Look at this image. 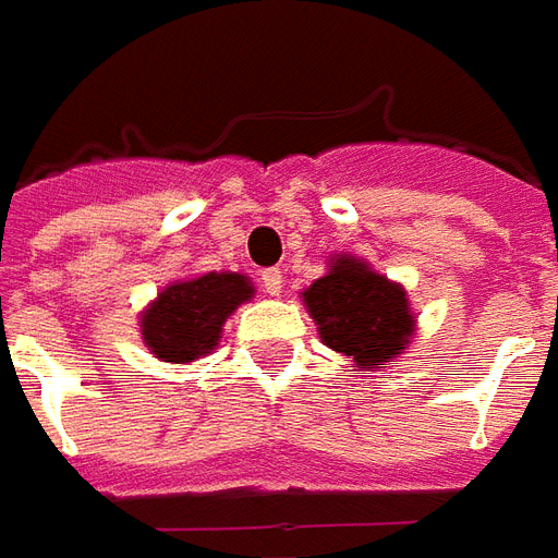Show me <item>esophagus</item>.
Wrapping results in <instances>:
<instances>
[{"label":"esophagus","instance_id":"34e87169","mask_svg":"<svg viewBox=\"0 0 558 558\" xmlns=\"http://www.w3.org/2000/svg\"><path fill=\"white\" fill-rule=\"evenodd\" d=\"M259 280H263V290H266L268 295H280V290H283V271H280V268H266Z\"/></svg>","mask_w":558,"mask_h":558}]
</instances>
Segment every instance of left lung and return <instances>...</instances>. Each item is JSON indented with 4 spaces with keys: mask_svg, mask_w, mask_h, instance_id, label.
<instances>
[{
    "mask_svg": "<svg viewBox=\"0 0 558 558\" xmlns=\"http://www.w3.org/2000/svg\"><path fill=\"white\" fill-rule=\"evenodd\" d=\"M302 299L328 350L352 355L364 371L398 359L415 331L407 290L350 254L335 256Z\"/></svg>",
    "mask_w": 558,
    "mask_h": 558,
    "instance_id": "8db88e82",
    "label": "left lung"
}]
</instances>
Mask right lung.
<instances>
[{
  "instance_id": "right-lung-1",
  "label": "right lung",
  "mask_w": 558,
  "mask_h": 558,
  "mask_svg": "<svg viewBox=\"0 0 558 558\" xmlns=\"http://www.w3.org/2000/svg\"><path fill=\"white\" fill-rule=\"evenodd\" d=\"M254 299V283L235 271H208L175 280L140 316L148 352L160 362L187 364L218 347L220 328L239 304Z\"/></svg>"
}]
</instances>
